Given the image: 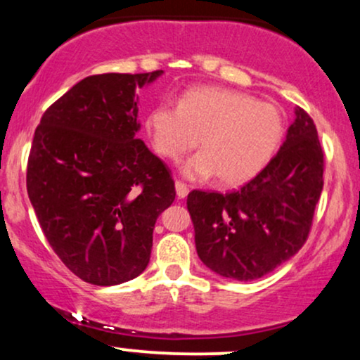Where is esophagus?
<instances>
[{"label":"esophagus","mask_w":360,"mask_h":360,"mask_svg":"<svg viewBox=\"0 0 360 360\" xmlns=\"http://www.w3.org/2000/svg\"><path fill=\"white\" fill-rule=\"evenodd\" d=\"M188 193H189L188 186H186L184 183H181V181H176V194H177V198H179V200H183V198L188 196Z\"/></svg>","instance_id":"esophagus-1"}]
</instances>
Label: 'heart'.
<instances>
[{"label":"heart","mask_w":360,"mask_h":360,"mask_svg":"<svg viewBox=\"0 0 360 360\" xmlns=\"http://www.w3.org/2000/svg\"><path fill=\"white\" fill-rule=\"evenodd\" d=\"M147 130L155 150L171 160H179L200 142L203 150L181 166L184 177L206 181L217 176L223 186H238L271 162L286 122L272 103L240 91L203 86L184 93L179 106L160 103L152 108Z\"/></svg>","instance_id":"obj_1"}]
</instances>
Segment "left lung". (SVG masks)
Here are the masks:
<instances>
[{
  "mask_svg": "<svg viewBox=\"0 0 360 360\" xmlns=\"http://www.w3.org/2000/svg\"><path fill=\"white\" fill-rule=\"evenodd\" d=\"M321 189L323 150L316 127L296 106L286 140L254 179L226 194H188L198 257L226 279L269 274L307 242Z\"/></svg>",
  "mask_w": 360,
  "mask_h": 360,
  "instance_id": "8db88e82",
  "label": "left lung"
}]
</instances>
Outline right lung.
Returning a JSON list of instances; mask_svg holds the SVG:
<instances>
[{
	"mask_svg": "<svg viewBox=\"0 0 360 360\" xmlns=\"http://www.w3.org/2000/svg\"><path fill=\"white\" fill-rule=\"evenodd\" d=\"M164 71L98 74L44 113L27 191L45 238L69 271L115 286L146 271L155 220L176 198L159 157L137 139V89Z\"/></svg>",
	"mask_w": 360,
	"mask_h": 360,
	"instance_id": "right-lung-1",
	"label": "right lung"
}]
</instances>
